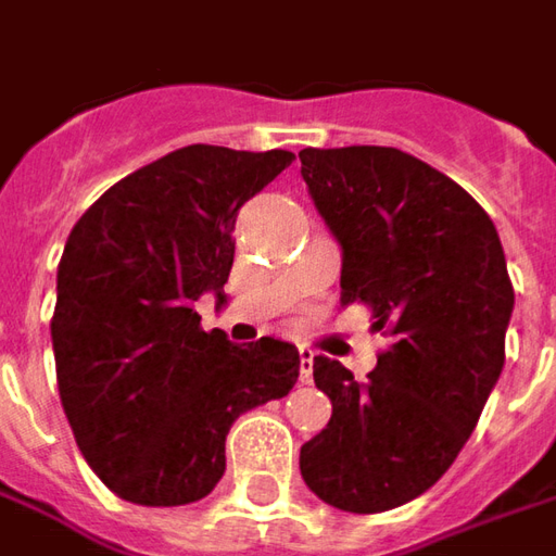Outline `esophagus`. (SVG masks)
Returning <instances> with one entry per match:
<instances>
[{"label":"esophagus","instance_id":"1","mask_svg":"<svg viewBox=\"0 0 556 556\" xmlns=\"http://www.w3.org/2000/svg\"><path fill=\"white\" fill-rule=\"evenodd\" d=\"M312 372H315V351L312 348H300V381L308 384L312 381Z\"/></svg>","mask_w":556,"mask_h":556}]
</instances>
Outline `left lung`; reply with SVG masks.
Masks as SVG:
<instances>
[{"mask_svg": "<svg viewBox=\"0 0 556 556\" xmlns=\"http://www.w3.org/2000/svg\"><path fill=\"white\" fill-rule=\"evenodd\" d=\"M302 178L342 248V305L366 302L393 344L359 384L315 357L332 417L300 451L305 484L354 515L430 490L476 430L505 363L515 290L500 232L424 160L378 144L305 148Z\"/></svg>", "mask_w": 556, "mask_h": 556, "instance_id": "obj_1", "label": "left lung"}]
</instances>
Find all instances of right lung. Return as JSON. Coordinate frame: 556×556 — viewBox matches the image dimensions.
Returning <instances> with one entry per match:
<instances>
[{
    "instance_id": "right-lung-1",
    "label": "right lung",
    "mask_w": 556,
    "mask_h": 556,
    "mask_svg": "<svg viewBox=\"0 0 556 556\" xmlns=\"http://www.w3.org/2000/svg\"><path fill=\"white\" fill-rule=\"evenodd\" d=\"M296 156L190 144L126 175L68 232L51 320L60 402L84 460L121 500L187 505L227 469L236 417L287 396L300 351L199 327L227 305L236 217Z\"/></svg>"
}]
</instances>
